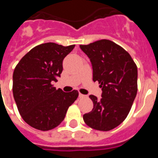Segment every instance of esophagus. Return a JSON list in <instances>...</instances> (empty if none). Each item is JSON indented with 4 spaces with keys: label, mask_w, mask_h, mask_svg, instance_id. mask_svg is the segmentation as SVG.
<instances>
[{
    "label": "esophagus",
    "mask_w": 158,
    "mask_h": 158,
    "mask_svg": "<svg viewBox=\"0 0 158 158\" xmlns=\"http://www.w3.org/2000/svg\"><path fill=\"white\" fill-rule=\"evenodd\" d=\"M79 97L80 98H86V95H84V94H79Z\"/></svg>",
    "instance_id": "obj_1"
}]
</instances>
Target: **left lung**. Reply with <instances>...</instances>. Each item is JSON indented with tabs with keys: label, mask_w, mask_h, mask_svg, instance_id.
<instances>
[{
	"label": "left lung",
	"mask_w": 158,
	"mask_h": 158,
	"mask_svg": "<svg viewBox=\"0 0 158 158\" xmlns=\"http://www.w3.org/2000/svg\"><path fill=\"white\" fill-rule=\"evenodd\" d=\"M79 48L90 60L93 80L98 81L102 98L90 95L94 108L84 114L89 127L108 131L117 127L130 112L137 94L138 69L130 55L114 42L102 39Z\"/></svg>",
	"instance_id": "left-lung-1"
}]
</instances>
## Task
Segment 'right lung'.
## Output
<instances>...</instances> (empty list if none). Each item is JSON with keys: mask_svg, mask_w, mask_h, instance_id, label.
Instances as JSON below:
<instances>
[{"mask_svg": "<svg viewBox=\"0 0 158 158\" xmlns=\"http://www.w3.org/2000/svg\"><path fill=\"white\" fill-rule=\"evenodd\" d=\"M74 48L40 44L29 51L14 70L13 95L19 112L37 130L47 131L59 125L79 96L77 90L64 93L52 86L60 77L63 60Z\"/></svg>", "mask_w": 158, "mask_h": 158, "instance_id": "add662e5", "label": "right lung"}]
</instances>
